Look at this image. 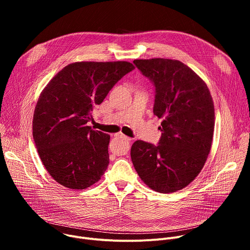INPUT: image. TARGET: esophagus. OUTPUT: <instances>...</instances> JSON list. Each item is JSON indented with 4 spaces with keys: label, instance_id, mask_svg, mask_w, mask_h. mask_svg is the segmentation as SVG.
<instances>
[{
    "label": "esophagus",
    "instance_id": "34e87169",
    "mask_svg": "<svg viewBox=\"0 0 250 250\" xmlns=\"http://www.w3.org/2000/svg\"><path fill=\"white\" fill-rule=\"evenodd\" d=\"M116 136L117 137H120V138H123V139H125V141H130V137H128V136H126L125 134H124L123 132H118L117 134H116Z\"/></svg>",
    "mask_w": 250,
    "mask_h": 250
}]
</instances>
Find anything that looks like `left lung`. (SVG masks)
<instances>
[{
    "label": "left lung",
    "instance_id": "1",
    "mask_svg": "<svg viewBox=\"0 0 250 250\" xmlns=\"http://www.w3.org/2000/svg\"><path fill=\"white\" fill-rule=\"evenodd\" d=\"M135 66L155 86L153 113L162 119L158 146L136 140L131 161L140 179L159 193L188 186L210 151L215 108L205 81L179 60L136 59Z\"/></svg>",
    "mask_w": 250,
    "mask_h": 250
}]
</instances>
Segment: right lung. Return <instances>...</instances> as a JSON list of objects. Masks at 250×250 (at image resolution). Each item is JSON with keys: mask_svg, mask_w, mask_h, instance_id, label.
Segmentation results:
<instances>
[{"mask_svg": "<svg viewBox=\"0 0 250 250\" xmlns=\"http://www.w3.org/2000/svg\"><path fill=\"white\" fill-rule=\"evenodd\" d=\"M127 61H81L65 66L41 93L32 136L48 174L60 185L84 190L98 182L109 165L110 135L87 123L91 111L125 74Z\"/></svg>", "mask_w": 250, "mask_h": 250, "instance_id": "obj_1", "label": "right lung"}]
</instances>
